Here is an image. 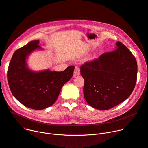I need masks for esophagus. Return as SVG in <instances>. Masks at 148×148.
Masks as SVG:
<instances>
[{"instance_id": "1", "label": "esophagus", "mask_w": 148, "mask_h": 148, "mask_svg": "<svg viewBox=\"0 0 148 148\" xmlns=\"http://www.w3.org/2000/svg\"><path fill=\"white\" fill-rule=\"evenodd\" d=\"M80 74V68L78 66H75V70H74V76H77V75H79Z\"/></svg>"}]
</instances>
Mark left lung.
<instances>
[{"mask_svg":"<svg viewBox=\"0 0 148 148\" xmlns=\"http://www.w3.org/2000/svg\"><path fill=\"white\" fill-rule=\"evenodd\" d=\"M84 80V97L87 103L99 110H108L125 101L137 80L135 57L120 42L116 49L85 62L80 67Z\"/></svg>","mask_w":148,"mask_h":148,"instance_id":"1","label":"left lung"}]
</instances>
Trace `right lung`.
Listing matches in <instances>:
<instances>
[{"mask_svg":"<svg viewBox=\"0 0 148 148\" xmlns=\"http://www.w3.org/2000/svg\"><path fill=\"white\" fill-rule=\"evenodd\" d=\"M38 43L39 40L32 41L14 52L7 77L10 89L19 102L32 109L42 110L56 102L62 86L71 78L74 66H69L60 72L31 70L27 59L33 51L42 49Z\"/></svg>","mask_w":148,"mask_h":148,"instance_id":"add662e5","label":"right lung"}]
</instances>
